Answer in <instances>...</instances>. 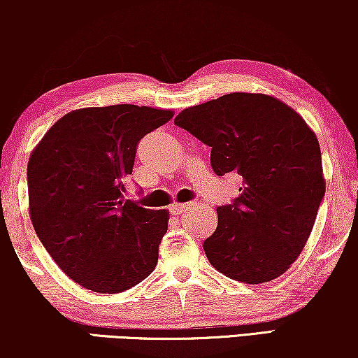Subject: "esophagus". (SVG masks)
Segmentation results:
<instances>
[{"label":"esophagus","mask_w":358,"mask_h":358,"mask_svg":"<svg viewBox=\"0 0 358 358\" xmlns=\"http://www.w3.org/2000/svg\"><path fill=\"white\" fill-rule=\"evenodd\" d=\"M192 207V203H174L173 207H171V212L173 213H184V212H187V210Z\"/></svg>","instance_id":"1"}]
</instances>
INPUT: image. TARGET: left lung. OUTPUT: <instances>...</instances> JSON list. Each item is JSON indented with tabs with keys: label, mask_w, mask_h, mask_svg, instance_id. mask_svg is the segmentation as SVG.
I'll return each instance as SVG.
<instances>
[{
	"label": "left lung",
	"mask_w": 358,
	"mask_h": 358,
	"mask_svg": "<svg viewBox=\"0 0 358 358\" xmlns=\"http://www.w3.org/2000/svg\"><path fill=\"white\" fill-rule=\"evenodd\" d=\"M174 124L212 148L217 176L238 173L233 203L217 207L208 262L256 285L280 277L310 238L326 192L321 148L301 115L267 94L231 92L184 109Z\"/></svg>",
	"instance_id": "8db88e82"
}]
</instances>
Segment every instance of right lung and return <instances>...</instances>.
I'll list each match as a JSON object with an SVG mask.
<instances>
[{
	"mask_svg": "<svg viewBox=\"0 0 358 358\" xmlns=\"http://www.w3.org/2000/svg\"><path fill=\"white\" fill-rule=\"evenodd\" d=\"M173 110L117 104L63 115L27 164L29 215L38 239L71 280L120 293L158 264L169 212L124 197L136 146Z\"/></svg>",
	"mask_w": 358,
	"mask_h": 358,
	"instance_id": "1",
	"label": "right lung"
}]
</instances>
